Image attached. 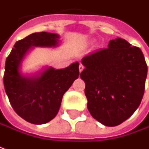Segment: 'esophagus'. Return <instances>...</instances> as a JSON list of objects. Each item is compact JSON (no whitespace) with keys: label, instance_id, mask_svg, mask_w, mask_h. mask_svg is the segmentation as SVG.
I'll list each match as a JSON object with an SVG mask.
<instances>
[{"label":"esophagus","instance_id":"esophagus-1","mask_svg":"<svg viewBox=\"0 0 149 149\" xmlns=\"http://www.w3.org/2000/svg\"><path fill=\"white\" fill-rule=\"evenodd\" d=\"M79 71L80 72L82 71V70H84V65H82V64H80V65H79Z\"/></svg>","mask_w":149,"mask_h":149}]
</instances>
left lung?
Instances as JSON below:
<instances>
[{"label": "left lung", "mask_w": 149, "mask_h": 149, "mask_svg": "<svg viewBox=\"0 0 149 149\" xmlns=\"http://www.w3.org/2000/svg\"><path fill=\"white\" fill-rule=\"evenodd\" d=\"M82 64L85 68L80 78L92 117L109 127L128 119L144 94L148 66L142 50L117 38L108 48L85 55Z\"/></svg>", "instance_id": "left-lung-1"}]
</instances>
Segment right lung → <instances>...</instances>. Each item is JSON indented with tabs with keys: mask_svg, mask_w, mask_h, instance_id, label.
<instances>
[{
	"mask_svg": "<svg viewBox=\"0 0 149 149\" xmlns=\"http://www.w3.org/2000/svg\"><path fill=\"white\" fill-rule=\"evenodd\" d=\"M59 38L54 33H33L15 44L6 60V93L15 112L29 123L43 124L52 120L59 112L64 94L79 75V62L61 70L49 67L33 76L20 73L21 62L31 47H55Z\"/></svg>",
	"mask_w": 149,
	"mask_h": 149,
	"instance_id": "add662e5",
	"label": "right lung"
}]
</instances>
